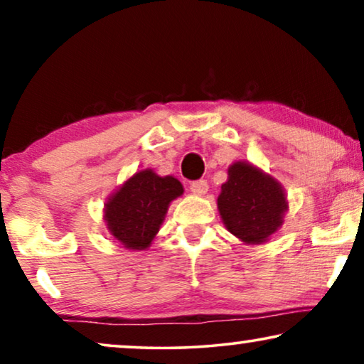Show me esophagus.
Segmentation results:
<instances>
[{
  "instance_id": "esophagus-1",
  "label": "esophagus",
  "mask_w": 364,
  "mask_h": 364,
  "mask_svg": "<svg viewBox=\"0 0 364 364\" xmlns=\"http://www.w3.org/2000/svg\"><path fill=\"white\" fill-rule=\"evenodd\" d=\"M191 191L196 193V196H205L208 191V183L207 181H196L191 183Z\"/></svg>"
}]
</instances>
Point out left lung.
<instances>
[{"label":"left lung","instance_id":"obj_1","mask_svg":"<svg viewBox=\"0 0 364 364\" xmlns=\"http://www.w3.org/2000/svg\"><path fill=\"white\" fill-rule=\"evenodd\" d=\"M217 205L227 230L248 245L265 243L282 227L288 210L280 182L248 162L228 167Z\"/></svg>","mask_w":364,"mask_h":364}]
</instances>
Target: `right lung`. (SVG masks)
Returning a JSON list of instances; mask_svg holds the SVG:
<instances>
[{"mask_svg": "<svg viewBox=\"0 0 364 364\" xmlns=\"http://www.w3.org/2000/svg\"><path fill=\"white\" fill-rule=\"evenodd\" d=\"M183 193L176 177L151 168L134 173L106 202L104 220L111 235L129 250H146L157 235L168 203Z\"/></svg>", "mask_w": 364, "mask_h": 364, "instance_id": "right-lung-1", "label": "right lung"}]
</instances>
